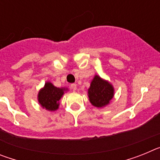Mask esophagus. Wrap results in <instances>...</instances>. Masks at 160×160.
<instances>
[{
    "label": "esophagus",
    "instance_id": "1",
    "mask_svg": "<svg viewBox=\"0 0 160 160\" xmlns=\"http://www.w3.org/2000/svg\"><path fill=\"white\" fill-rule=\"evenodd\" d=\"M70 89H72L73 91H75V90H77V85L74 84V83L71 84V85H70Z\"/></svg>",
    "mask_w": 160,
    "mask_h": 160
}]
</instances>
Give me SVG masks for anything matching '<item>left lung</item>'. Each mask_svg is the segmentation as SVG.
Masks as SVG:
<instances>
[{
	"instance_id": "1",
	"label": "left lung",
	"mask_w": 160,
	"mask_h": 160,
	"mask_svg": "<svg viewBox=\"0 0 160 160\" xmlns=\"http://www.w3.org/2000/svg\"><path fill=\"white\" fill-rule=\"evenodd\" d=\"M114 87L109 82L98 75H95L88 89V97L90 103L96 107L108 105L114 97Z\"/></svg>"
}]
</instances>
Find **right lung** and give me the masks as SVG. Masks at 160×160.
<instances>
[{
    "label": "right lung",
    "mask_w": 160,
    "mask_h": 160,
    "mask_svg": "<svg viewBox=\"0 0 160 160\" xmlns=\"http://www.w3.org/2000/svg\"><path fill=\"white\" fill-rule=\"evenodd\" d=\"M67 88H59L54 87L51 82H46L43 88L38 92V99L43 108L49 111H54L58 109L59 100L62 97Z\"/></svg>",
    "instance_id": "add662e5"
}]
</instances>
